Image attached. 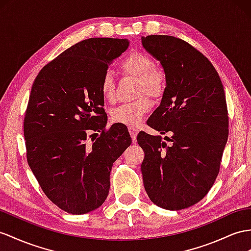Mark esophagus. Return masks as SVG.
<instances>
[{"instance_id":"obj_1","label":"esophagus","mask_w":251,"mask_h":251,"mask_svg":"<svg viewBox=\"0 0 251 251\" xmlns=\"http://www.w3.org/2000/svg\"><path fill=\"white\" fill-rule=\"evenodd\" d=\"M128 130H129V133H130L131 139H132V142H136L139 130L137 129V128H134V127H129V128H128Z\"/></svg>"}]
</instances>
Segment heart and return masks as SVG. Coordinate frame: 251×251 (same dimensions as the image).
<instances>
[{"label": "heart", "instance_id": "heart-1", "mask_svg": "<svg viewBox=\"0 0 251 251\" xmlns=\"http://www.w3.org/2000/svg\"><path fill=\"white\" fill-rule=\"evenodd\" d=\"M153 66L155 64L151 57L140 52L130 54L122 62V68L126 73L139 78V95L147 94L157 98L163 93L165 86L164 75L161 71L153 69ZM100 91L105 100H112L114 99V77L110 71H107L102 76ZM150 111L151 102L143 98L114 108L111 111V120L118 124L137 126Z\"/></svg>", "mask_w": 251, "mask_h": 251}]
</instances>
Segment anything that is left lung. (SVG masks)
Wrapping results in <instances>:
<instances>
[{"mask_svg": "<svg viewBox=\"0 0 251 251\" xmlns=\"http://www.w3.org/2000/svg\"><path fill=\"white\" fill-rule=\"evenodd\" d=\"M146 52L165 74L159 107L147 125L161 134L137 137L145 157L141 165L145 191L158 207L177 211L201 201L220 172L228 140V111L222 80L212 63L179 38H141Z\"/></svg>", "mask_w": 251, "mask_h": 251, "instance_id": "1", "label": "left lung"}]
</instances>
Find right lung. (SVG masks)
Segmentation results:
<instances>
[{"label": "right lung", "mask_w": 251, "mask_h": 251, "mask_svg": "<svg viewBox=\"0 0 251 251\" xmlns=\"http://www.w3.org/2000/svg\"><path fill=\"white\" fill-rule=\"evenodd\" d=\"M128 47L127 39L82 40L48 63L31 87L24 119L27 162L44 194L68 213L104 203L112 165L131 144L127 127L105 130L100 91L108 64ZM96 131L101 136L88 146L86 137Z\"/></svg>", "instance_id": "add662e5"}]
</instances>
